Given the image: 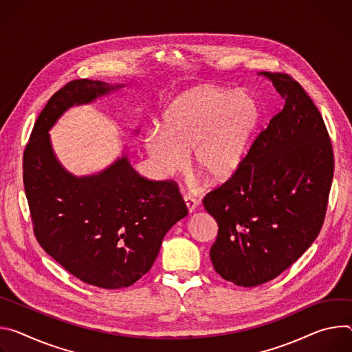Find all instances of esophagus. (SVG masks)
Listing matches in <instances>:
<instances>
[{"label":"esophagus","mask_w":352,"mask_h":352,"mask_svg":"<svg viewBox=\"0 0 352 352\" xmlns=\"http://www.w3.org/2000/svg\"><path fill=\"white\" fill-rule=\"evenodd\" d=\"M183 200H184V203H186V207H187V210H188V212H192L194 210L197 208V206H199V201L194 199L192 196H190V194H186V196L183 197Z\"/></svg>","instance_id":"esophagus-1"}]
</instances>
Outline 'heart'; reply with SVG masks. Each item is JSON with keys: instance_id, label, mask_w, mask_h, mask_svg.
Listing matches in <instances>:
<instances>
[{"instance_id": "1", "label": "heart", "mask_w": 352, "mask_h": 352, "mask_svg": "<svg viewBox=\"0 0 352 352\" xmlns=\"http://www.w3.org/2000/svg\"><path fill=\"white\" fill-rule=\"evenodd\" d=\"M260 120V107L245 92L199 87L176 98L165 110L162 127L149 130L144 148L164 176L192 164L212 182L235 175L249 151Z\"/></svg>"}]
</instances>
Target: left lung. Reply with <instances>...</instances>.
I'll return each mask as SVG.
<instances>
[{"label": "left lung", "instance_id": "8db88e82", "mask_svg": "<svg viewBox=\"0 0 352 352\" xmlns=\"http://www.w3.org/2000/svg\"><path fill=\"white\" fill-rule=\"evenodd\" d=\"M285 99L253 141L239 170L203 200L218 235L210 257L239 287L278 277L318 238L334 172L323 117L288 74L263 72Z\"/></svg>", "mask_w": 352, "mask_h": 352}]
</instances>
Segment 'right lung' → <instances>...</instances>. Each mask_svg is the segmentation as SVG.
I'll list each match as a JSON object with an SVG mask.
<instances>
[{"mask_svg": "<svg viewBox=\"0 0 352 352\" xmlns=\"http://www.w3.org/2000/svg\"><path fill=\"white\" fill-rule=\"evenodd\" d=\"M117 88L88 78L67 82L38 114L23 152L38 245L74 277L104 289L130 287L146 274L166 232L188 212L176 182L138 175L126 156L85 177L57 162L47 131L58 117Z\"/></svg>", "mask_w": 352, "mask_h": 352, "instance_id": "right-lung-1", "label": "right lung"}]
</instances>
